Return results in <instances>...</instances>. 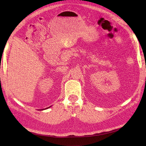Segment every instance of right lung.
Returning <instances> with one entry per match:
<instances>
[{"mask_svg": "<svg viewBox=\"0 0 146 146\" xmlns=\"http://www.w3.org/2000/svg\"><path fill=\"white\" fill-rule=\"evenodd\" d=\"M51 107V106H50ZM50 107H47V108H46V109H40V111H42V110H44V109H48V108H50Z\"/></svg>", "mask_w": 146, "mask_h": 146, "instance_id": "add662e5", "label": "right lung"}]
</instances>
